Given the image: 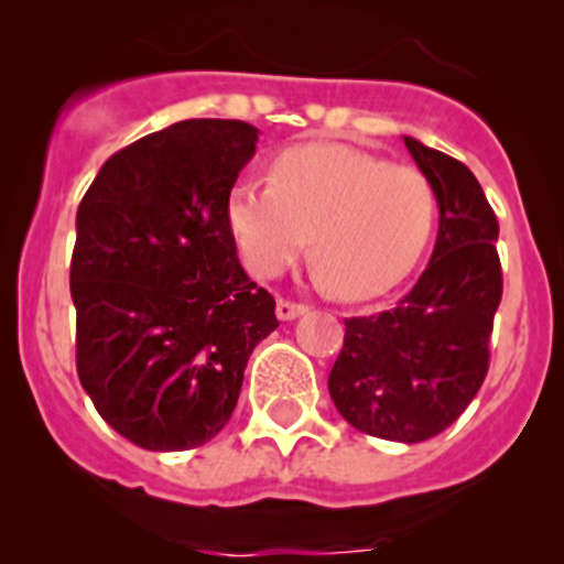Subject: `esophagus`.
Instances as JSON below:
<instances>
[{
  "instance_id": "obj_1",
  "label": "esophagus",
  "mask_w": 564,
  "mask_h": 564,
  "mask_svg": "<svg viewBox=\"0 0 564 564\" xmlns=\"http://www.w3.org/2000/svg\"><path fill=\"white\" fill-rule=\"evenodd\" d=\"M305 311H308L305 305L289 303V300H278V305H275V314H278V318H281V322H292V318L303 316Z\"/></svg>"
}]
</instances>
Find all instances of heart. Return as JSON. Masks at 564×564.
<instances>
[{"label":"heart","mask_w":564,"mask_h":564,"mask_svg":"<svg viewBox=\"0 0 564 564\" xmlns=\"http://www.w3.org/2000/svg\"><path fill=\"white\" fill-rule=\"evenodd\" d=\"M434 220L436 196L423 174L322 141L281 152L270 182L240 180L226 196V226L253 275H281L311 235L314 281L346 300L401 283Z\"/></svg>","instance_id":"heart-1"}]
</instances>
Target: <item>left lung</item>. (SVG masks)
Wrapping results in <instances>:
<instances>
[{"label": "left lung", "instance_id": "left-lung-1", "mask_svg": "<svg viewBox=\"0 0 564 564\" xmlns=\"http://www.w3.org/2000/svg\"><path fill=\"white\" fill-rule=\"evenodd\" d=\"M403 144L434 187V253L395 308L346 318L327 388L357 431L414 445L456 423L486 379L502 267L497 215L477 176L412 135Z\"/></svg>", "mask_w": 564, "mask_h": 564}]
</instances>
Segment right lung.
Instances as JSON below:
<instances>
[{"label":"right lung","instance_id":"add662e5","mask_svg":"<svg viewBox=\"0 0 564 564\" xmlns=\"http://www.w3.org/2000/svg\"><path fill=\"white\" fill-rule=\"evenodd\" d=\"M240 119H185L104 163L76 213L70 297L82 388L144 451H191L237 406L275 300L237 259L226 196L256 155Z\"/></svg>","mask_w":564,"mask_h":564}]
</instances>
